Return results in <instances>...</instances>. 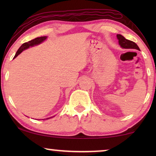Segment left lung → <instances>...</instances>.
Returning a JSON list of instances; mask_svg holds the SVG:
<instances>
[{"label":"left lung","instance_id":"obj_1","mask_svg":"<svg viewBox=\"0 0 156 156\" xmlns=\"http://www.w3.org/2000/svg\"><path fill=\"white\" fill-rule=\"evenodd\" d=\"M117 38L118 39V42H119L120 45L122 47V48L125 49H136L140 50L137 44L134 43V42L127 40L123 36L120 35V34H118Z\"/></svg>","mask_w":156,"mask_h":156}]
</instances>
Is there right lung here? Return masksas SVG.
Listing matches in <instances>:
<instances>
[{"mask_svg":"<svg viewBox=\"0 0 156 156\" xmlns=\"http://www.w3.org/2000/svg\"><path fill=\"white\" fill-rule=\"evenodd\" d=\"M46 38H47L46 36L38 37V38H34V39H33V40L27 42V43H23L22 45L20 47V48L18 49V50L17 52H16V54L15 56L14 57V58H15L18 55H19L20 53L23 51V50H25L26 49L29 48V47H33L34 45H36V44H38L41 43L42 42L44 41ZM47 119H49V118H47Z\"/></svg>","mask_w":156,"mask_h":156,"instance_id":"add662e5","label":"right lung"}]
</instances>
